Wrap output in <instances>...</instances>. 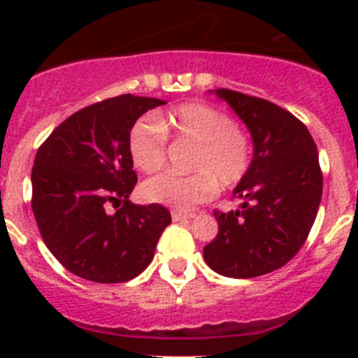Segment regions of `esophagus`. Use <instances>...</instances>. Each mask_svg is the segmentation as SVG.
Wrapping results in <instances>:
<instances>
[{
    "mask_svg": "<svg viewBox=\"0 0 358 358\" xmlns=\"http://www.w3.org/2000/svg\"><path fill=\"white\" fill-rule=\"evenodd\" d=\"M171 215H173V221H185V219L195 217V213L193 212H180V210H173Z\"/></svg>",
    "mask_w": 358,
    "mask_h": 358,
    "instance_id": "obj_1",
    "label": "esophagus"
}]
</instances>
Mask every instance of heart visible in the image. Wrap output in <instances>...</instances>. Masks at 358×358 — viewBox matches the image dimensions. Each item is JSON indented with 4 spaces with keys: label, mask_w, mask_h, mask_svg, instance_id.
<instances>
[{
    "label": "heart",
    "mask_w": 358,
    "mask_h": 358,
    "mask_svg": "<svg viewBox=\"0 0 358 358\" xmlns=\"http://www.w3.org/2000/svg\"><path fill=\"white\" fill-rule=\"evenodd\" d=\"M167 131L174 139L193 145L187 169L191 174H159L143 184L148 202L174 210H191L215 195L217 187L232 189L247 176L252 163L249 134L234 119L208 103L191 102L159 117H143L128 134L131 162L143 173H156L167 159Z\"/></svg>",
    "instance_id": "1"
}]
</instances>
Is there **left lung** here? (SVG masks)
Returning <instances> with one entry per match:
<instances>
[{"instance_id":"1","label":"left lung","mask_w":358,"mask_h":358,"mask_svg":"<svg viewBox=\"0 0 358 358\" xmlns=\"http://www.w3.org/2000/svg\"><path fill=\"white\" fill-rule=\"evenodd\" d=\"M249 128L255 154L232 196L241 210L213 212L219 232L204 247L213 271L252 278L286 266L308 238L322 202L316 143L297 117L264 98L217 89Z\"/></svg>"}]
</instances>
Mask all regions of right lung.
I'll use <instances>...</instances> for the list:
<instances>
[{"instance_id":"obj_1","label":"right lung","mask_w":358,"mask_h":358,"mask_svg":"<svg viewBox=\"0 0 358 358\" xmlns=\"http://www.w3.org/2000/svg\"><path fill=\"white\" fill-rule=\"evenodd\" d=\"M145 96L108 98L70 115L41 145L31 171V208L44 243L70 273L92 282H126L148 267L171 213L128 201L137 184L128 134L163 106ZM117 208L107 213V204Z\"/></svg>"}]
</instances>
